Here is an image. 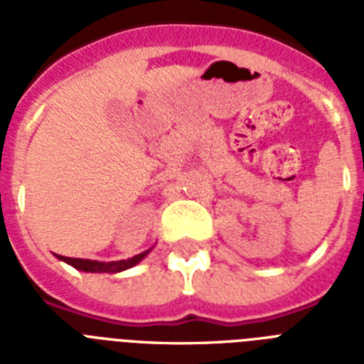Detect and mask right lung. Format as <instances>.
<instances>
[{
    "mask_svg": "<svg viewBox=\"0 0 364 364\" xmlns=\"http://www.w3.org/2000/svg\"><path fill=\"white\" fill-rule=\"evenodd\" d=\"M149 251H143V253L136 255V257H132V259H126V260H117V262H100V260H88V259H71V257H58L60 260H64L68 264H71L73 268L77 270H82V272H107V274H117V272H122V270H128L132 266H136L137 262L141 259H145V255Z\"/></svg>",
    "mask_w": 364,
    "mask_h": 364,
    "instance_id": "add662e5",
    "label": "right lung"
}]
</instances>
